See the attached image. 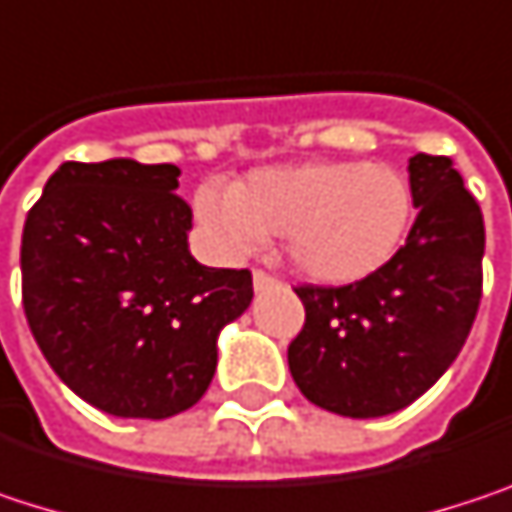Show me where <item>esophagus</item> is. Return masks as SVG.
I'll use <instances>...</instances> for the list:
<instances>
[{"label":"esophagus","instance_id":"1","mask_svg":"<svg viewBox=\"0 0 512 512\" xmlns=\"http://www.w3.org/2000/svg\"><path fill=\"white\" fill-rule=\"evenodd\" d=\"M252 278H255L257 290H263V287H269V284H275V281H278L275 275H269V272H263V269H255V272H252Z\"/></svg>","mask_w":512,"mask_h":512}]
</instances>
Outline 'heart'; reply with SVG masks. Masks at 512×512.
<instances>
[{"label": "heart", "mask_w": 512, "mask_h": 512, "mask_svg": "<svg viewBox=\"0 0 512 512\" xmlns=\"http://www.w3.org/2000/svg\"><path fill=\"white\" fill-rule=\"evenodd\" d=\"M195 213L231 255H249L263 240H287L302 275L353 284L403 249L415 189L394 165L326 159L257 168L234 189L201 186Z\"/></svg>", "instance_id": "b5f03b06"}]
</instances>
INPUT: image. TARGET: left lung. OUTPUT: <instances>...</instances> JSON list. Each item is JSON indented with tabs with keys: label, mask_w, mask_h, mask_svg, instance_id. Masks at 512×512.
Here are the masks:
<instances>
[{
	"label": "left lung",
	"mask_w": 512,
	"mask_h": 512,
	"mask_svg": "<svg viewBox=\"0 0 512 512\" xmlns=\"http://www.w3.org/2000/svg\"><path fill=\"white\" fill-rule=\"evenodd\" d=\"M418 219L379 272L299 284L305 326L287 347L299 391L320 409L379 418L415 403L460 356L483 296V213L451 156L409 159Z\"/></svg>",
	"instance_id": "8db88e82"
}]
</instances>
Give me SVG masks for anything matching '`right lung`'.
I'll list each match as a JSON object with an SVG mask.
<instances>
[{"label":"right lung","instance_id":"add662e5","mask_svg":"<svg viewBox=\"0 0 512 512\" xmlns=\"http://www.w3.org/2000/svg\"><path fill=\"white\" fill-rule=\"evenodd\" d=\"M177 165L61 162L26 216L29 329L58 379L100 412L171 418L216 373V338L255 290L249 269L189 255Z\"/></svg>","mask_w":512,"mask_h":512}]
</instances>
